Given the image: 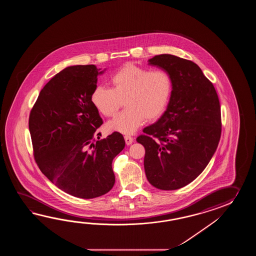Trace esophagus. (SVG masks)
<instances>
[{
  "instance_id": "1",
  "label": "esophagus",
  "mask_w": 256,
  "mask_h": 256,
  "mask_svg": "<svg viewBox=\"0 0 256 256\" xmlns=\"http://www.w3.org/2000/svg\"><path fill=\"white\" fill-rule=\"evenodd\" d=\"M124 140H126V144L130 146V144H132V142H134V138L130 137V136H124Z\"/></svg>"
}]
</instances>
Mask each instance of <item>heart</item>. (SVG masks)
<instances>
[{
    "label": "heart",
    "mask_w": 256,
    "mask_h": 256,
    "mask_svg": "<svg viewBox=\"0 0 256 256\" xmlns=\"http://www.w3.org/2000/svg\"><path fill=\"white\" fill-rule=\"evenodd\" d=\"M112 88L96 86L90 100L105 117H112L122 102L126 109L107 124L110 132L130 134L144 120H154L163 114L172 93V80L166 71L150 70L128 63L110 78Z\"/></svg>",
    "instance_id": "obj_1"
}]
</instances>
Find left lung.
<instances>
[{"label":"left lung","instance_id":"obj_1","mask_svg":"<svg viewBox=\"0 0 256 256\" xmlns=\"http://www.w3.org/2000/svg\"><path fill=\"white\" fill-rule=\"evenodd\" d=\"M148 64L166 71L173 88L166 110L136 141L146 149L149 183L174 190L202 174L216 151L222 134L220 100L212 83L190 60L163 54Z\"/></svg>","mask_w":256,"mask_h":256}]
</instances>
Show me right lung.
Instances as JSON below:
<instances>
[{"instance_id":"1","label":"right lung","mask_w":256,"mask_h":256,"mask_svg":"<svg viewBox=\"0 0 256 256\" xmlns=\"http://www.w3.org/2000/svg\"><path fill=\"white\" fill-rule=\"evenodd\" d=\"M104 70L95 65L66 68L44 85L29 116L39 169L61 190L80 198L112 188V160L126 146L118 132L94 142L102 136L96 130L102 119L90 96Z\"/></svg>"}]
</instances>
